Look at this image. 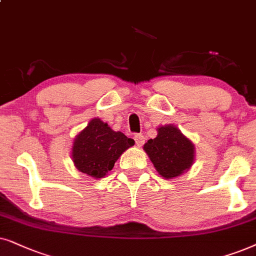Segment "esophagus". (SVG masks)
<instances>
[{
    "instance_id": "esophagus-1",
    "label": "esophagus",
    "mask_w": 256,
    "mask_h": 256,
    "mask_svg": "<svg viewBox=\"0 0 256 256\" xmlns=\"http://www.w3.org/2000/svg\"><path fill=\"white\" fill-rule=\"evenodd\" d=\"M134 142H136V145L137 146H142L144 145V142H145V137H144V134H134Z\"/></svg>"
}]
</instances>
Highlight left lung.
<instances>
[{
	"mask_svg": "<svg viewBox=\"0 0 256 256\" xmlns=\"http://www.w3.org/2000/svg\"><path fill=\"white\" fill-rule=\"evenodd\" d=\"M144 150L159 174L166 179L182 174L194 160V145L173 125L160 126L158 136L148 140Z\"/></svg>",
	"mask_w": 256,
	"mask_h": 256,
	"instance_id": "1",
	"label": "left lung"
}]
</instances>
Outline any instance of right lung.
<instances>
[{
  "mask_svg": "<svg viewBox=\"0 0 256 256\" xmlns=\"http://www.w3.org/2000/svg\"><path fill=\"white\" fill-rule=\"evenodd\" d=\"M132 145L134 139L111 130L106 122L94 118L74 138L72 160L80 172L96 179L103 178L114 168L122 153Z\"/></svg>",
  "mask_w": 256,
  "mask_h": 256,
  "instance_id": "right-lung-1",
  "label": "right lung"
}]
</instances>
